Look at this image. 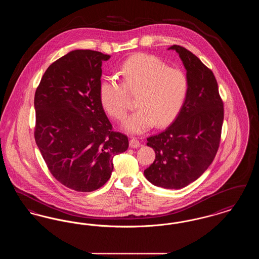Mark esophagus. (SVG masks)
Returning a JSON list of instances; mask_svg holds the SVG:
<instances>
[{
  "label": "esophagus",
  "mask_w": 259,
  "mask_h": 259,
  "mask_svg": "<svg viewBox=\"0 0 259 259\" xmlns=\"http://www.w3.org/2000/svg\"><path fill=\"white\" fill-rule=\"evenodd\" d=\"M129 145L131 148H139L140 147V141L137 139V138H131L130 139V142H129Z\"/></svg>",
  "instance_id": "obj_1"
}]
</instances>
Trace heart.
Wrapping results in <instances>:
<instances>
[{
	"label": "heart",
	"instance_id": "1",
	"mask_svg": "<svg viewBox=\"0 0 259 259\" xmlns=\"http://www.w3.org/2000/svg\"><path fill=\"white\" fill-rule=\"evenodd\" d=\"M121 82L105 78L99 87L104 110L116 120H123L129 111V95L135 96L138 109L125 121L128 132L142 133L153 124L163 127L183 111L189 93L185 72L171 68L160 58L140 53L129 57L119 69Z\"/></svg>",
	"mask_w": 259,
	"mask_h": 259
}]
</instances>
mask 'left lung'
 I'll list each match as a JSON object with an SVG mask.
<instances>
[{"label":"left lung","instance_id":"obj_1","mask_svg":"<svg viewBox=\"0 0 259 259\" xmlns=\"http://www.w3.org/2000/svg\"><path fill=\"white\" fill-rule=\"evenodd\" d=\"M185 65L189 93L185 107L168 128L148 138L155 160L145 170L152 185L180 189L196 181L211 162L221 143L223 102L211 70L196 55L174 45Z\"/></svg>","mask_w":259,"mask_h":259}]
</instances>
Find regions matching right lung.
I'll list each match as a JSON object with an SVG mask.
<instances>
[{
  "label": "right lung",
  "mask_w": 259,
  "mask_h": 259,
  "mask_svg": "<svg viewBox=\"0 0 259 259\" xmlns=\"http://www.w3.org/2000/svg\"><path fill=\"white\" fill-rule=\"evenodd\" d=\"M110 55L73 50L53 62L35 93V141L51 175L78 192L105 185L113 157L129 147L114 132L99 98L102 63Z\"/></svg>",
  "instance_id": "1"
}]
</instances>
